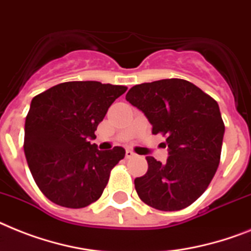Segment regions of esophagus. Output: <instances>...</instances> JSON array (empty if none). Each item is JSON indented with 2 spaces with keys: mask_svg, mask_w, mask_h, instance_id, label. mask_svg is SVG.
<instances>
[{
  "mask_svg": "<svg viewBox=\"0 0 251 251\" xmlns=\"http://www.w3.org/2000/svg\"><path fill=\"white\" fill-rule=\"evenodd\" d=\"M125 156H126V158H132V157H135L136 153H135V152H134V151H131V150H126Z\"/></svg>",
  "mask_w": 251,
  "mask_h": 251,
  "instance_id": "esophagus-1",
  "label": "esophagus"
}]
</instances>
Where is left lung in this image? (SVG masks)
I'll use <instances>...</instances> for the list:
<instances>
[{
  "mask_svg": "<svg viewBox=\"0 0 251 251\" xmlns=\"http://www.w3.org/2000/svg\"><path fill=\"white\" fill-rule=\"evenodd\" d=\"M126 100L146 115L152 134L166 136L170 154L165 164L147 156L148 170L134 180L138 196L157 210L189 206L206 191L219 166L225 135L219 105L182 78L135 85Z\"/></svg>",
  "mask_w": 251,
  "mask_h": 251,
  "instance_id": "8db88e82",
  "label": "left lung"
}]
</instances>
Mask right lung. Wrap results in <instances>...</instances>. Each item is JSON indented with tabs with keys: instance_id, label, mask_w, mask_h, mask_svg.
<instances>
[{
	"instance_id": "right-lung-1",
	"label": "right lung",
	"mask_w": 251,
	"mask_h": 251,
	"mask_svg": "<svg viewBox=\"0 0 251 251\" xmlns=\"http://www.w3.org/2000/svg\"><path fill=\"white\" fill-rule=\"evenodd\" d=\"M126 90L122 85L69 81L32 99L24 153L34 182L50 201L81 209L101 196L125 150L99 151L90 140L97 138L95 130L108 108Z\"/></svg>"
}]
</instances>
